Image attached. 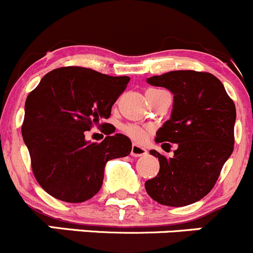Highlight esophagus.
I'll list each match as a JSON object with an SVG mask.
<instances>
[{"mask_svg": "<svg viewBox=\"0 0 253 253\" xmlns=\"http://www.w3.org/2000/svg\"><path fill=\"white\" fill-rule=\"evenodd\" d=\"M146 153H148V150H146L144 146H140V145H136V144H133L131 145V155L135 156V158H138V156H144L146 155Z\"/></svg>", "mask_w": 253, "mask_h": 253, "instance_id": "34e87169", "label": "esophagus"}]
</instances>
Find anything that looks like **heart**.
<instances>
[{
	"instance_id": "b5f03b06",
	"label": "heart",
	"mask_w": 253,
	"mask_h": 253,
	"mask_svg": "<svg viewBox=\"0 0 253 253\" xmlns=\"http://www.w3.org/2000/svg\"><path fill=\"white\" fill-rule=\"evenodd\" d=\"M149 90H155V89H149ZM123 130L128 134L130 138H133L134 140L138 141L144 140V139L146 138V134H148L146 129L138 126V125H124V126H123Z\"/></svg>"
}]
</instances>
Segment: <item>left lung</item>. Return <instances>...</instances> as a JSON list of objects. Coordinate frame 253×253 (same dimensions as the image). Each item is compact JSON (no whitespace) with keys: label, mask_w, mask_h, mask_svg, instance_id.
Returning a JSON list of instances; mask_svg holds the SVG:
<instances>
[{"label":"left lung","mask_w":253,"mask_h":253,"mask_svg":"<svg viewBox=\"0 0 253 253\" xmlns=\"http://www.w3.org/2000/svg\"><path fill=\"white\" fill-rule=\"evenodd\" d=\"M146 82L174 94L170 119L156 131L155 141L177 149L169 159L150 150L160 170L145 190L161 205H190L211 191L232 154L236 108L223 84L206 72L172 71Z\"/></svg>","instance_id":"left-lung-1"}]
</instances>
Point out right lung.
I'll list each match as a JSON object with an SVG mask.
<instances>
[{"label": "right lung", "mask_w": 253, "mask_h": 253, "mask_svg": "<svg viewBox=\"0 0 253 253\" xmlns=\"http://www.w3.org/2000/svg\"><path fill=\"white\" fill-rule=\"evenodd\" d=\"M83 67L50 71L28 94L22 136L38 184L66 203H83L100 190L105 164L131 151L123 134L102 143L85 140L84 131L108 119L129 83Z\"/></svg>", "instance_id": "right-lung-1"}]
</instances>
